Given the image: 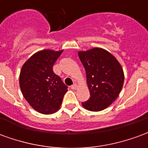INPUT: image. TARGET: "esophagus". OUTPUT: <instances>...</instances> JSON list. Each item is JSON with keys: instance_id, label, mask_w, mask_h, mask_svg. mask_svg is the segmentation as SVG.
<instances>
[{"instance_id": "1", "label": "esophagus", "mask_w": 148, "mask_h": 148, "mask_svg": "<svg viewBox=\"0 0 148 148\" xmlns=\"http://www.w3.org/2000/svg\"><path fill=\"white\" fill-rule=\"evenodd\" d=\"M71 89H72V90H77V84H74V85H72V86H71Z\"/></svg>"}]
</instances>
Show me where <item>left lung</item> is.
Returning a JSON list of instances; mask_svg holds the SVG:
<instances>
[{
    "mask_svg": "<svg viewBox=\"0 0 148 148\" xmlns=\"http://www.w3.org/2000/svg\"><path fill=\"white\" fill-rule=\"evenodd\" d=\"M78 57L86 73L90 99L82 103L93 112L101 111L117 98L124 85L123 68L110 52L100 47L78 51Z\"/></svg>",
    "mask_w": 148,
    "mask_h": 148,
    "instance_id": "left-lung-1",
    "label": "left lung"
}]
</instances>
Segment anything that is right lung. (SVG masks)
I'll return each instance as SVG.
<instances>
[{"mask_svg": "<svg viewBox=\"0 0 148 148\" xmlns=\"http://www.w3.org/2000/svg\"><path fill=\"white\" fill-rule=\"evenodd\" d=\"M63 50L46 49L35 53L24 62L20 74L24 97L36 111L52 114L61 106L68 87L53 71V66Z\"/></svg>", "mask_w": 148, "mask_h": 148, "instance_id": "add662e5", "label": "right lung"}]
</instances>
